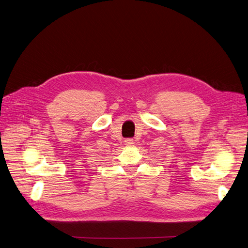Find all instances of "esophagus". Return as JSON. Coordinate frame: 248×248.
Wrapping results in <instances>:
<instances>
[{
	"label": "esophagus",
	"mask_w": 248,
	"mask_h": 248,
	"mask_svg": "<svg viewBox=\"0 0 248 248\" xmlns=\"http://www.w3.org/2000/svg\"><path fill=\"white\" fill-rule=\"evenodd\" d=\"M125 143L127 144V146H131V144L133 143V140L132 139H127V140H125Z\"/></svg>",
	"instance_id": "34e87169"
}]
</instances>
